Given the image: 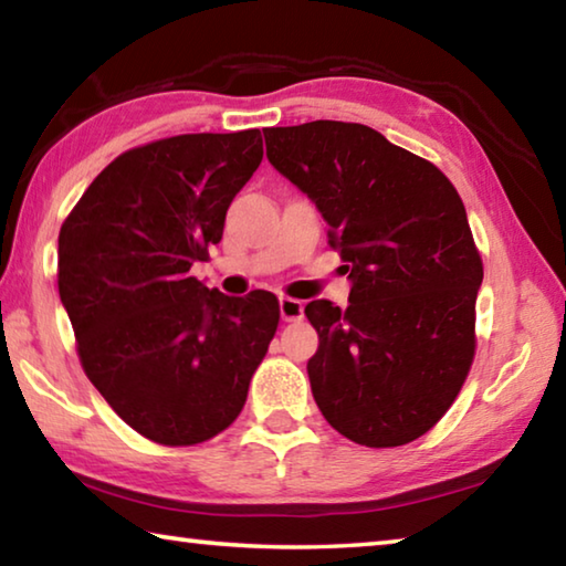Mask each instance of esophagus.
Returning a JSON list of instances; mask_svg holds the SVG:
<instances>
[{
	"label": "esophagus",
	"instance_id": "34e87169",
	"mask_svg": "<svg viewBox=\"0 0 566 566\" xmlns=\"http://www.w3.org/2000/svg\"><path fill=\"white\" fill-rule=\"evenodd\" d=\"M280 314L284 322H296L304 317V306L300 300H292V296H280Z\"/></svg>",
	"mask_w": 566,
	"mask_h": 566
}]
</instances>
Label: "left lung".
Returning a JSON list of instances; mask_svg holds the SVG:
<instances>
[{
    "label": "left lung",
    "mask_w": 566,
    "mask_h": 566,
    "mask_svg": "<svg viewBox=\"0 0 566 566\" xmlns=\"http://www.w3.org/2000/svg\"><path fill=\"white\" fill-rule=\"evenodd\" d=\"M266 159L312 199L349 274V306H304L306 361L324 419L352 442L399 447L429 432L474 357L482 260L457 189L432 161L364 124L264 129Z\"/></svg>",
    "instance_id": "8db88e82"
}]
</instances>
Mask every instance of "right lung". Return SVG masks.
Masks as SVG:
<instances>
[{"label": "right lung", "instance_id": "add662e5", "mask_svg": "<svg viewBox=\"0 0 566 566\" xmlns=\"http://www.w3.org/2000/svg\"><path fill=\"white\" fill-rule=\"evenodd\" d=\"M260 129L179 134L124 151L60 232V296L82 367L151 442L199 444L239 417L280 324L270 292L189 276L262 161Z\"/></svg>", "mask_w": 566, "mask_h": 566}]
</instances>
